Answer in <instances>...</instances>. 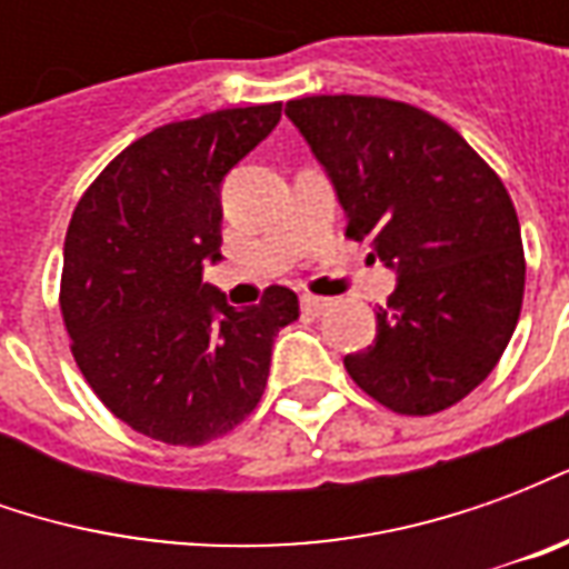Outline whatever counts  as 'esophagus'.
<instances>
[{
	"instance_id": "obj_1",
	"label": "esophagus",
	"mask_w": 569,
	"mask_h": 569,
	"mask_svg": "<svg viewBox=\"0 0 569 569\" xmlns=\"http://www.w3.org/2000/svg\"><path fill=\"white\" fill-rule=\"evenodd\" d=\"M301 308L308 310V313H322V310L332 308V298L326 296H301Z\"/></svg>"
}]
</instances>
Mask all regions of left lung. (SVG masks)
<instances>
[{
  "label": "left lung",
  "mask_w": 569,
  "mask_h": 569,
  "mask_svg": "<svg viewBox=\"0 0 569 569\" xmlns=\"http://www.w3.org/2000/svg\"><path fill=\"white\" fill-rule=\"evenodd\" d=\"M286 116L332 176L347 237L399 273L375 345L347 353L359 390L439 415L500 362L525 298V247L502 179L441 118L387 97L320 93Z\"/></svg>",
  "instance_id": "1"
}]
</instances>
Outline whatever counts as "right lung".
I'll use <instances>...</instances> for the list:
<instances>
[{"label":"right lung","mask_w":569,"mask_h":569,"mask_svg":"<svg viewBox=\"0 0 569 569\" xmlns=\"http://www.w3.org/2000/svg\"><path fill=\"white\" fill-rule=\"evenodd\" d=\"M283 103L219 109L151 130L81 194L63 243L60 313L76 366L118 420L167 445H207L256 411L298 296L268 286L231 308L200 283L222 247L224 173Z\"/></svg>","instance_id":"obj_1"}]
</instances>
